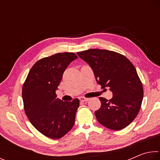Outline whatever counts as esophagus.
I'll return each instance as SVG.
<instances>
[{"mask_svg":"<svg viewBox=\"0 0 160 160\" xmlns=\"http://www.w3.org/2000/svg\"><path fill=\"white\" fill-rule=\"evenodd\" d=\"M79 99L80 100L81 102H88V101H89V98H85V97H80V98H79Z\"/></svg>","mask_w":160,"mask_h":160,"instance_id":"esophagus-1","label":"esophagus"}]
</instances>
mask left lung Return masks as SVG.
<instances>
[{
  "instance_id": "left-lung-1",
  "label": "left lung",
  "mask_w": 160,
  "mask_h": 160,
  "mask_svg": "<svg viewBox=\"0 0 160 160\" xmlns=\"http://www.w3.org/2000/svg\"><path fill=\"white\" fill-rule=\"evenodd\" d=\"M77 54L92 69L97 82L112 92L109 101L99 97L101 107L94 112L97 121L115 131L126 128L136 117L143 98L135 68L126 56L114 51L93 48Z\"/></svg>"
}]
</instances>
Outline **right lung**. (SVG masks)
I'll list each match as a JSON object with an SVG mask.
<instances>
[{
	"mask_svg": "<svg viewBox=\"0 0 160 160\" xmlns=\"http://www.w3.org/2000/svg\"><path fill=\"white\" fill-rule=\"evenodd\" d=\"M76 58L68 52L42 58L32 66L22 87L27 116L37 131L50 138H61L74 126L79 99L63 102L56 98V91L65 70Z\"/></svg>",
	"mask_w": 160,
	"mask_h": 160,
	"instance_id": "1",
	"label": "right lung"
}]
</instances>
